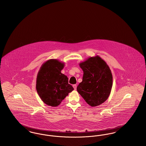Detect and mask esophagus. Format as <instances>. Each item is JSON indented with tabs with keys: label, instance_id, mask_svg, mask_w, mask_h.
Masks as SVG:
<instances>
[{
	"label": "esophagus",
	"instance_id": "1",
	"mask_svg": "<svg viewBox=\"0 0 146 146\" xmlns=\"http://www.w3.org/2000/svg\"><path fill=\"white\" fill-rule=\"evenodd\" d=\"M73 88H74V90H76V86H76V84H74V85H73Z\"/></svg>",
	"mask_w": 146,
	"mask_h": 146
}]
</instances>
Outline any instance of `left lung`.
I'll return each mask as SVG.
<instances>
[{"label": "left lung", "instance_id": "left-lung-1", "mask_svg": "<svg viewBox=\"0 0 146 146\" xmlns=\"http://www.w3.org/2000/svg\"><path fill=\"white\" fill-rule=\"evenodd\" d=\"M83 70V81L76 90L91 107L103 104L110 96L113 76L109 66L99 56L91 57L79 63Z\"/></svg>", "mask_w": 146, "mask_h": 146}]
</instances>
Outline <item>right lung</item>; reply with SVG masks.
Returning <instances> with one entry per match:
<instances>
[{"label": "right lung", "mask_w": 146, "mask_h": 146, "mask_svg": "<svg viewBox=\"0 0 146 146\" xmlns=\"http://www.w3.org/2000/svg\"><path fill=\"white\" fill-rule=\"evenodd\" d=\"M64 63L56 59L44 63L39 70L36 89L42 101L47 105L57 107L74 90L68 78L61 73Z\"/></svg>", "instance_id": "right-lung-1"}]
</instances>
